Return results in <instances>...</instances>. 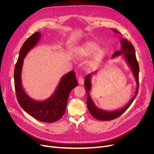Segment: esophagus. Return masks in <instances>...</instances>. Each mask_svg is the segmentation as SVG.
<instances>
[{
  "label": "esophagus",
  "instance_id": "esophagus-1",
  "mask_svg": "<svg viewBox=\"0 0 154 154\" xmlns=\"http://www.w3.org/2000/svg\"><path fill=\"white\" fill-rule=\"evenodd\" d=\"M78 82L79 85H83L84 82V80L82 77H79L78 79Z\"/></svg>",
  "mask_w": 154,
  "mask_h": 154
}]
</instances>
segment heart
Masks as SVG:
<instances>
[{"label":"heart","instance_id":"heart-1","mask_svg":"<svg viewBox=\"0 0 154 154\" xmlns=\"http://www.w3.org/2000/svg\"><path fill=\"white\" fill-rule=\"evenodd\" d=\"M99 47V45L94 42H85L76 47L75 54L78 57L82 59L88 58L92 55L88 63L91 66H96L103 60L107 54L106 50Z\"/></svg>","mask_w":154,"mask_h":154}]
</instances>
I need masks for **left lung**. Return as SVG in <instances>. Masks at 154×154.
Wrapping results in <instances>:
<instances>
[{
	"label": "left lung",
	"mask_w": 154,
	"mask_h": 154,
	"mask_svg": "<svg viewBox=\"0 0 154 154\" xmlns=\"http://www.w3.org/2000/svg\"><path fill=\"white\" fill-rule=\"evenodd\" d=\"M114 31L115 33L118 34H121L120 32L115 29H111ZM120 42L121 44V50L116 51L112 56V59H115L118 57L119 56H122L123 59L126 62L128 66L131 70L134 77L136 82V89L134 93V95L125 106L122 108H120L114 110H103L100 108H98L95 106L94 102L91 96V91L92 89V79L93 76L96 74V73L98 70H96L94 72H92L91 74L87 75L85 79L84 85L86 90V92L87 94V105L88 109V111L91 113V114L96 119L99 120H105L108 121L113 119H115L122 115L123 113L127 110V109L131 106V105L135 99L136 96L138 93L139 91V66L138 62L136 59L135 51V48L132 43L128 41V40L124 38L123 37H120Z\"/></svg>",
	"instance_id": "1"
}]
</instances>
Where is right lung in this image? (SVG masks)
Listing matches in <instances>:
<instances>
[{
	"label": "right lung",
	"mask_w": 154,
	"mask_h": 154,
	"mask_svg": "<svg viewBox=\"0 0 154 154\" xmlns=\"http://www.w3.org/2000/svg\"><path fill=\"white\" fill-rule=\"evenodd\" d=\"M41 36L40 32H35L26 40L20 48L14 70L15 89L18 102L24 111L41 122L52 123L63 116L70 92L78 85V83L75 72L70 71L62 77L55 91L48 99L35 100L26 93L21 79L23 59L37 44Z\"/></svg>",
	"instance_id": "obj_1"
}]
</instances>
